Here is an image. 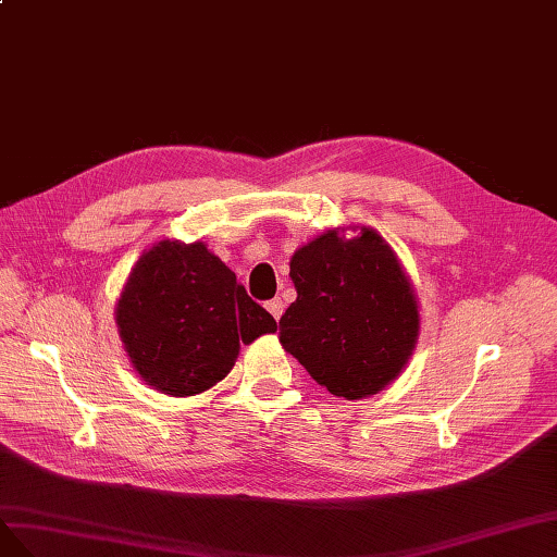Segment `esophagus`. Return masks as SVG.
<instances>
[{
	"mask_svg": "<svg viewBox=\"0 0 557 557\" xmlns=\"http://www.w3.org/2000/svg\"><path fill=\"white\" fill-rule=\"evenodd\" d=\"M265 310L275 317V320H280L282 317V310H284V306H282V300L280 298H273V300H268L265 304Z\"/></svg>",
	"mask_w": 557,
	"mask_h": 557,
	"instance_id": "obj_1",
	"label": "esophagus"
}]
</instances>
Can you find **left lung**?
<instances>
[{"label":"left lung","mask_w":557,"mask_h":557,"mask_svg":"<svg viewBox=\"0 0 557 557\" xmlns=\"http://www.w3.org/2000/svg\"><path fill=\"white\" fill-rule=\"evenodd\" d=\"M289 275L298 296L280 343L317 383L352 401L401 373L418 341V300L383 237L326 231L294 253Z\"/></svg>","instance_id":"left-lung-1"}]
</instances>
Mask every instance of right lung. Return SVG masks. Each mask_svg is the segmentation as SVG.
<instances>
[{
	"mask_svg": "<svg viewBox=\"0 0 557 557\" xmlns=\"http://www.w3.org/2000/svg\"><path fill=\"white\" fill-rule=\"evenodd\" d=\"M133 367L163 394H200L233 369L240 343L275 333L233 270L202 243L163 240L141 253L116 308Z\"/></svg>",
	"mask_w": 557,
	"mask_h": 557,
	"instance_id": "add662e5",
	"label": "right lung"
}]
</instances>
